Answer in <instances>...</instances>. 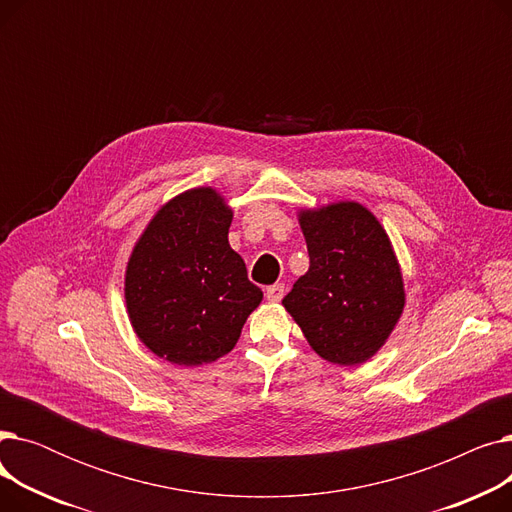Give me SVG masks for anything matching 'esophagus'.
I'll use <instances>...</instances> for the list:
<instances>
[{"mask_svg": "<svg viewBox=\"0 0 512 512\" xmlns=\"http://www.w3.org/2000/svg\"><path fill=\"white\" fill-rule=\"evenodd\" d=\"M265 297H267V301H272V303H280V301H282V297H284V284H274V286H267V290H265Z\"/></svg>", "mask_w": 512, "mask_h": 512, "instance_id": "obj_1", "label": "esophagus"}]
</instances>
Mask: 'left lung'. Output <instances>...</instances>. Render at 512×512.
<instances>
[{
	"label": "left lung",
	"instance_id": "obj_1",
	"mask_svg": "<svg viewBox=\"0 0 512 512\" xmlns=\"http://www.w3.org/2000/svg\"><path fill=\"white\" fill-rule=\"evenodd\" d=\"M309 272L282 305L313 351L359 365L378 353L405 307L400 267L386 230L359 203L301 213Z\"/></svg>",
	"mask_w": 512,
	"mask_h": 512
}]
</instances>
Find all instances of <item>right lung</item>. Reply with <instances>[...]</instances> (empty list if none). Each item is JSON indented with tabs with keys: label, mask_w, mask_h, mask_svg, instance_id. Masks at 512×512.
<instances>
[{
	"label": "right lung",
	"mask_w": 512,
	"mask_h": 512,
	"mask_svg": "<svg viewBox=\"0 0 512 512\" xmlns=\"http://www.w3.org/2000/svg\"><path fill=\"white\" fill-rule=\"evenodd\" d=\"M232 211L213 188H193L157 211L126 270V307L137 336L176 365L230 353L263 292L230 249Z\"/></svg>",
	"instance_id": "1"
}]
</instances>
